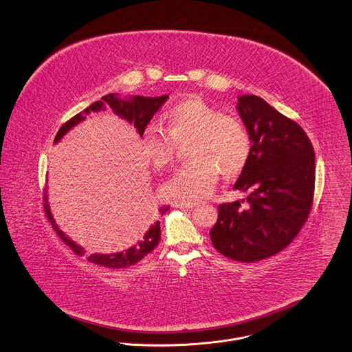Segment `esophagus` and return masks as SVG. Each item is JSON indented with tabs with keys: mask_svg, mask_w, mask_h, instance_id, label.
<instances>
[{
	"mask_svg": "<svg viewBox=\"0 0 352 352\" xmlns=\"http://www.w3.org/2000/svg\"><path fill=\"white\" fill-rule=\"evenodd\" d=\"M174 207H178V208H192L195 206V204H191V202H178V204H174Z\"/></svg>",
	"mask_w": 352,
	"mask_h": 352,
	"instance_id": "34e87169",
	"label": "esophagus"
}]
</instances>
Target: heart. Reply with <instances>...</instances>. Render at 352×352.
<instances>
[{
    "instance_id": "b5f03b06",
    "label": "heart",
    "mask_w": 352,
    "mask_h": 352,
    "mask_svg": "<svg viewBox=\"0 0 352 352\" xmlns=\"http://www.w3.org/2000/svg\"><path fill=\"white\" fill-rule=\"evenodd\" d=\"M190 140L191 162L178 168L162 187V195L175 204L208 197L219 171L228 178L239 174L251 153L250 134L242 121L198 98L173 106L166 113V129L147 126L142 151L150 165L164 170L174 162L178 145Z\"/></svg>"
}]
</instances>
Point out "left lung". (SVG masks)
<instances>
[{
  "label": "left lung",
  "mask_w": 352,
  "mask_h": 352,
  "mask_svg": "<svg viewBox=\"0 0 352 352\" xmlns=\"http://www.w3.org/2000/svg\"><path fill=\"white\" fill-rule=\"evenodd\" d=\"M238 101L252 145L234 188L250 194L218 206L210 238L222 255L251 263L287 248L306 223L314 202L315 153L302 126L265 100L251 94Z\"/></svg>",
  "instance_id": "obj_1"
}]
</instances>
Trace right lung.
I'll return each mask as SVG.
<instances>
[{"mask_svg": "<svg viewBox=\"0 0 352 352\" xmlns=\"http://www.w3.org/2000/svg\"><path fill=\"white\" fill-rule=\"evenodd\" d=\"M168 98V96H161V97H155V98H147V97H133V100L130 101H122L117 97V93H110L107 96L102 97V101H97L94 104H90L87 109H85L81 113L76 114L74 117H72L69 121H66L65 124L60 127L54 142H58L63 135L77 124L82 122L86 118V114L90 111H98L104 107V104H109L113 111L116 114H118L121 118L126 120L130 124H134L137 131L140 133V135L142 137L145 133L146 126L151 121V118L154 117V114L160 110V107L165 104L166 100ZM170 208L168 205L160 207L158 210V215H164L166 211ZM43 210L45 214L49 219V222L52 223V228H54V231L57 232V235L61 238L65 245H67L72 248V251H74L78 255H83V248H80L78 245H76L72 239H69V236H66L63 231L56 225L52 214H50V208L47 204V195H46V190L43 192ZM161 241V222L157 221L155 223H153L150 228L146 231L145 234H142L140 236V239L127 250H124L122 252H116V254H93L89 255L86 259L94 265L98 266H104L107 269H126L130 266H134L135 263H138L141 259H144L148 252H151L154 248L158 246Z\"/></svg>", "mask_w": 352, "mask_h": 352, "instance_id": "right-lung-1", "label": "right lung"}]
</instances>
